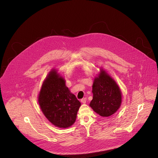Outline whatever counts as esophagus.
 <instances>
[{"label":"esophagus","instance_id":"esophagus-1","mask_svg":"<svg viewBox=\"0 0 158 158\" xmlns=\"http://www.w3.org/2000/svg\"><path fill=\"white\" fill-rule=\"evenodd\" d=\"M81 102H82L83 104H85L86 103V101H87V98H82L81 100Z\"/></svg>","mask_w":158,"mask_h":158}]
</instances>
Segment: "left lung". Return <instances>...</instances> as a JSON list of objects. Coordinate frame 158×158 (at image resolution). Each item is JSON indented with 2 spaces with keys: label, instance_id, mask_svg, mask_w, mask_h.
<instances>
[{
  "label": "left lung",
  "instance_id": "left-lung-1",
  "mask_svg": "<svg viewBox=\"0 0 158 158\" xmlns=\"http://www.w3.org/2000/svg\"><path fill=\"white\" fill-rule=\"evenodd\" d=\"M93 98L89 106L102 117H109L120 107L121 91L113 79L102 69L93 84Z\"/></svg>",
  "mask_w": 158,
  "mask_h": 158
}]
</instances>
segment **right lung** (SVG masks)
Masks as SVG:
<instances>
[{"mask_svg":"<svg viewBox=\"0 0 158 158\" xmlns=\"http://www.w3.org/2000/svg\"><path fill=\"white\" fill-rule=\"evenodd\" d=\"M38 102L44 116L55 126L66 128L76 121L81 102L56 71H51L42 84Z\"/></svg>","mask_w":158,"mask_h":158,"instance_id":"add662e5","label":"right lung"}]
</instances>
